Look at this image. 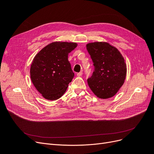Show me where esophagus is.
<instances>
[{
	"label": "esophagus",
	"mask_w": 154,
	"mask_h": 154,
	"mask_svg": "<svg viewBox=\"0 0 154 154\" xmlns=\"http://www.w3.org/2000/svg\"><path fill=\"white\" fill-rule=\"evenodd\" d=\"M82 74H83V72H80L77 73V76L80 77V76H82Z\"/></svg>",
	"instance_id": "1"
}]
</instances>
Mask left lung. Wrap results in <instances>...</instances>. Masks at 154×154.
<instances>
[{
    "instance_id": "1",
    "label": "left lung",
    "mask_w": 154,
    "mask_h": 154,
    "mask_svg": "<svg viewBox=\"0 0 154 154\" xmlns=\"http://www.w3.org/2000/svg\"><path fill=\"white\" fill-rule=\"evenodd\" d=\"M91 55L94 72L87 79L88 85L99 98L113 97L125 82L127 65L119 50L105 42H95L86 45Z\"/></svg>"
}]
</instances>
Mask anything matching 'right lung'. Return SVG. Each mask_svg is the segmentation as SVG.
<instances>
[{"label":"right lung","instance_id":"right-lung-1","mask_svg":"<svg viewBox=\"0 0 154 154\" xmlns=\"http://www.w3.org/2000/svg\"><path fill=\"white\" fill-rule=\"evenodd\" d=\"M77 43L54 42L36 54L30 68L31 80L45 99L56 100L66 92L74 76L68 54Z\"/></svg>","mask_w":154,"mask_h":154}]
</instances>
